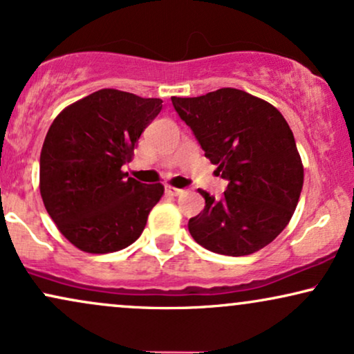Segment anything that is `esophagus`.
Masks as SVG:
<instances>
[{"label":"esophagus","instance_id":"obj_1","mask_svg":"<svg viewBox=\"0 0 354 354\" xmlns=\"http://www.w3.org/2000/svg\"><path fill=\"white\" fill-rule=\"evenodd\" d=\"M165 192H167L169 195H172V197H178V195H182V194H184L185 190H182V189H177V187H172V185H167V187H165Z\"/></svg>","mask_w":354,"mask_h":354}]
</instances>
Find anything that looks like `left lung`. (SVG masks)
Here are the masks:
<instances>
[{
	"mask_svg": "<svg viewBox=\"0 0 354 354\" xmlns=\"http://www.w3.org/2000/svg\"><path fill=\"white\" fill-rule=\"evenodd\" d=\"M205 157L228 180L223 197L205 190V208L189 220L205 250L248 256L289 225L304 185V165L292 129L276 106L236 88L195 98L172 97Z\"/></svg>",
	"mask_w": 354,
	"mask_h": 354,
	"instance_id": "8db88e82",
	"label": "left lung"
}]
</instances>
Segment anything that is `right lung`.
Returning a JSON list of instances; mask_svg holds the SVG:
<instances>
[{"label":"right lung","instance_id":"1","mask_svg":"<svg viewBox=\"0 0 354 354\" xmlns=\"http://www.w3.org/2000/svg\"><path fill=\"white\" fill-rule=\"evenodd\" d=\"M162 100L103 88L68 104L44 139L39 189L60 233L80 251L106 254L141 236L162 184H141L121 167Z\"/></svg>","mask_w":354,"mask_h":354}]
</instances>
